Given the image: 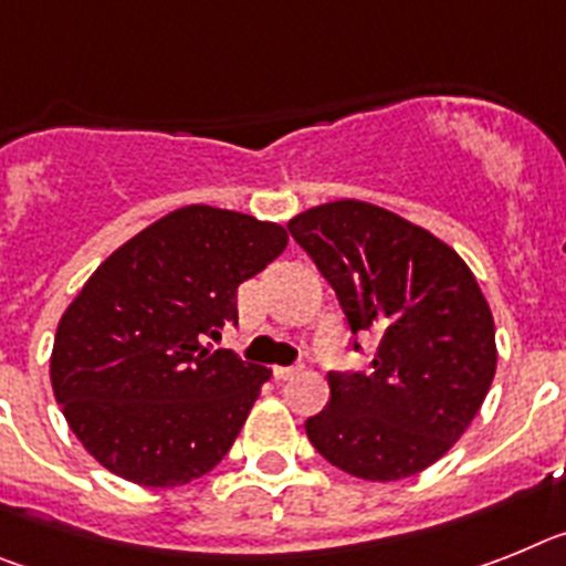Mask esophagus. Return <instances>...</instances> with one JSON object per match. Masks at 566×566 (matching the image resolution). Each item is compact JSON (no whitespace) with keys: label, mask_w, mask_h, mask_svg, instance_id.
I'll return each mask as SVG.
<instances>
[{"label":"esophagus","mask_w":566,"mask_h":566,"mask_svg":"<svg viewBox=\"0 0 566 566\" xmlns=\"http://www.w3.org/2000/svg\"><path fill=\"white\" fill-rule=\"evenodd\" d=\"M298 373V367H273V376L279 378V381H287V378H293Z\"/></svg>","instance_id":"obj_1"}]
</instances>
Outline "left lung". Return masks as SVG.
Segmentation results:
<instances>
[{
	"instance_id": "left-lung-1",
	"label": "left lung",
	"mask_w": 566,
	"mask_h": 566,
	"mask_svg": "<svg viewBox=\"0 0 566 566\" xmlns=\"http://www.w3.org/2000/svg\"><path fill=\"white\" fill-rule=\"evenodd\" d=\"M287 230L333 284L350 331L381 338L370 370L327 376L331 405L307 419V439L356 479L421 473L464 436L493 385L495 324L473 270L370 201H327Z\"/></svg>"
}]
</instances>
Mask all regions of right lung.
<instances>
[{
	"label": "right lung",
	"mask_w": 566,
	"mask_h": 566,
	"mask_svg": "<svg viewBox=\"0 0 566 566\" xmlns=\"http://www.w3.org/2000/svg\"><path fill=\"white\" fill-rule=\"evenodd\" d=\"M287 248V230L188 205L93 270L53 336L51 385L73 436L139 488L210 473L273 370L213 350L239 322V284Z\"/></svg>",
	"instance_id": "1"
}]
</instances>
